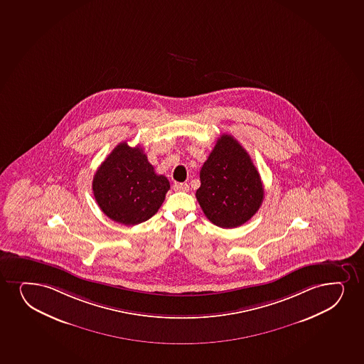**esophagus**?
I'll return each mask as SVG.
<instances>
[{
	"label": "esophagus",
	"instance_id": "34e87169",
	"mask_svg": "<svg viewBox=\"0 0 364 364\" xmlns=\"http://www.w3.org/2000/svg\"><path fill=\"white\" fill-rule=\"evenodd\" d=\"M173 188H174L176 191H183V193L188 191V185L186 183H176V184L173 185Z\"/></svg>",
	"mask_w": 364,
	"mask_h": 364
}]
</instances>
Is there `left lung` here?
I'll list each match as a JSON object with an SVG mask.
<instances>
[{
  "instance_id": "left-lung-1",
  "label": "left lung",
  "mask_w": 364,
  "mask_h": 364,
  "mask_svg": "<svg viewBox=\"0 0 364 364\" xmlns=\"http://www.w3.org/2000/svg\"><path fill=\"white\" fill-rule=\"evenodd\" d=\"M196 198L217 227L242 225L259 210L264 188L252 159L234 137L223 134L200 171Z\"/></svg>"
}]
</instances>
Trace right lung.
<instances>
[{
    "label": "right lung",
    "mask_w": 364,
    "mask_h": 364,
    "mask_svg": "<svg viewBox=\"0 0 364 364\" xmlns=\"http://www.w3.org/2000/svg\"><path fill=\"white\" fill-rule=\"evenodd\" d=\"M171 188L140 147L120 142L105 159L92 180L95 200L114 222L136 225L157 213Z\"/></svg>",
    "instance_id": "right-lung-1"
}]
</instances>
